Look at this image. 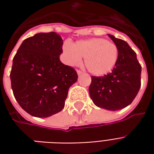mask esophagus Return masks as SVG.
I'll return each instance as SVG.
<instances>
[{
	"label": "esophagus",
	"instance_id": "1",
	"mask_svg": "<svg viewBox=\"0 0 154 154\" xmlns=\"http://www.w3.org/2000/svg\"><path fill=\"white\" fill-rule=\"evenodd\" d=\"M77 75L79 76V75H81V74H82V72L80 70H77Z\"/></svg>",
	"mask_w": 154,
	"mask_h": 154
}]
</instances>
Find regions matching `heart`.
Here are the masks:
<instances>
[{"instance_id": "obj_1", "label": "heart", "mask_w": 154, "mask_h": 154, "mask_svg": "<svg viewBox=\"0 0 154 154\" xmlns=\"http://www.w3.org/2000/svg\"><path fill=\"white\" fill-rule=\"evenodd\" d=\"M63 54L65 63L69 66H77L84 58L85 67L95 76L109 73L118 59L116 45L105 38H93L80 40L72 44H63Z\"/></svg>"}]
</instances>
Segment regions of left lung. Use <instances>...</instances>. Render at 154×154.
I'll return each instance as SVG.
<instances>
[{
  "mask_svg": "<svg viewBox=\"0 0 154 154\" xmlns=\"http://www.w3.org/2000/svg\"><path fill=\"white\" fill-rule=\"evenodd\" d=\"M108 35L118 48V59L110 73L91 77L89 93L97 106L114 111L128 106L137 96L141 86V66L125 41Z\"/></svg>",
  "mask_w": 154,
  "mask_h": 154,
  "instance_id": "obj_1",
  "label": "left lung"
}]
</instances>
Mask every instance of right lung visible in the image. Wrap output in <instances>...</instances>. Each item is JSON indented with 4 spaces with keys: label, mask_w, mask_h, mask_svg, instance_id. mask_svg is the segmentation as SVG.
Returning <instances> with one entry per match:
<instances>
[{
    "label": "right lung",
    "mask_w": 154,
    "mask_h": 154,
    "mask_svg": "<svg viewBox=\"0 0 154 154\" xmlns=\"http://www.w3.org/2000/svg\"><path fill=\"white\" fill-rule=\"evenodd\" d=\"M63 40L55 32L38 33L23 41L13 58L11 81L16 101L27 113L46 118L63 109L77 72L59 56Z\"/></svg>",
    "instance_id": "obj_1"
}]
</instances>
